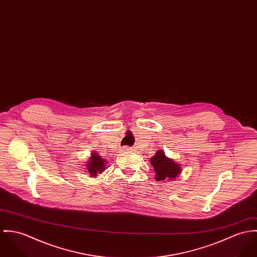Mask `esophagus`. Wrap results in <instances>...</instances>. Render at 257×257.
<instances>
[{
    "label": "esophagus",
    "mask_w": 257,
    "mask_h": 257,
    "mask_svg": "<svg viewBox=\"0 0 257 257\" xmlns=\"http://www.w3.org/2000/svg\"><path fill=\"white\" fill-rule=\"evenodd\" d=\"M125 150H128V149H126V148H125Z\"/></svg>",
    "instance_id": "esophagus-1"
}]
</instances>
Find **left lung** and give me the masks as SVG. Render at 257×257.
Instances as JSON below:
<instances>
[{"mask_svg": "<svg viewBox=\"0 0 257 257\" xmlns=\"http://www.w3.org/2000/svg\"><path fill=\"white\" fill-rule=\"evenodd\" d=\"M150 162L156 173L155 179L157 181L175 180L182 171V167L168 158L163 150L157 151Z\"/></svg>", "mask_w": 257, "mask_h": 257, "instance_id": "8db88e82", "label": "left lung"}]
</instances>
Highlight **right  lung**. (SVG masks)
<instances>
[{
  "mask_svg": "<svg viewBox=\"0 0 257 257\" xmlns=\"http://www.w3.org/2000/svg\"><path fill=\"white\" fill-rule=\"evenodd\" d=\"M106 164L107 162L102 159L96 151H93L86 163V173H88L91 177H96L98 174H101L104 170H106Z\"/></svg>",
  "mask_w": 257,
  "mask_h": 257,
  "instance_id": "right-lung-1",
  "label": "right lung"
}]
</instances>
